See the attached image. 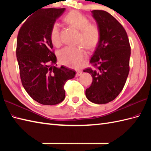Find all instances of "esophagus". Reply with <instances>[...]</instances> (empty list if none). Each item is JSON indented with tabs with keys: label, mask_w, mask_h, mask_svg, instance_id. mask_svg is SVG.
<instances>
[{
	"label": "esophagus",
	"mask_w": 151,
	"mask_h": 151,
	"mask_svg": "<svg viewBox=\"0 0 151 151\" xmlns=\"http://www.w3.org/2000/svg\"><path fill=\"white\" fill-rule=\"evenodd\" d=\"M82 70H77V71H76V76H81V75H82Z\"/></svg>",
	"instance_id": "obj_1"
}]
</instances>
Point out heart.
Segmentation results:
<instances>
[{
	"label": "heart",
	"mask_w": 151,
	"mask_h": 151,
	"mask_svg": "<svg viewBox=\"0 0 151 151\" xmlns=\"http://www.w3.org/2000/svg\"><path fill=\"white\" fill-rule=\"evenodd\" d=\"M70 27L79 31L77 43L86 49L91 50L97 45L101 39V30L99 25L90 22L89 19L77 11H71L63 18ZM60 27L54 23L50 28V39L55 47L61 45ZM88 54L82 47H66L58 53V58L62 64L73 68H81L87 60Z\"/></svg>",
	"instance_id": "1"
}]
</instances>
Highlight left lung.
Here are the masks:
<instances>
[{"label":"left lung","instance_id":"8db88e82","mask_svg":"<svg viewBox=\"0 0 151 151\" xmlns=\"http://www.w3.org/2000/svg\"><path fill=\"white\" fill-rule=\"evenodd\" d=\"M91 13L100 28L101 39L90 60L95 69L84 70L93 78L86 96L93 103L106 104L117 97L126 82L130 46L126 31L116 19L103 10Z\"/></svg>","mask_w":151,"mask_h":151}]
</instances>
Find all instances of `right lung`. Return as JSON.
<instances>
[{"label":"right lung","mask_w":151,"mask_h":151,"mask_svg":"<svg viewBox=\"0 0 151 151\" xmlns=\"http://www.w3.org/2000/svg\"><path fill=\"white\" fill-rule=\"evenodd\" d=\"M65 8H47L28 17L19 31L16 56L22 84L34 101L55 105L65 97L64 85L73 78L75 70L56 67V56L50 31Z\"/></svg>","instance_id":"add662e5"}]
</instances>
